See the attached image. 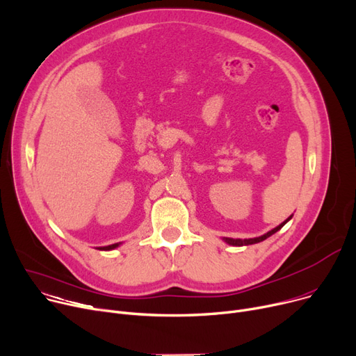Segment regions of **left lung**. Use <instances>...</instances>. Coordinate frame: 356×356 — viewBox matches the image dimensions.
I'll use <instances>...</instances> for the list:
<instances>
[{
    "mask_svg": "<svg viewBox=\"0 0 356 356\" xmlns=\"http://www.w3.org/2000/svg\"><path fill=\"white\" fill-rule=\"evenodd\" d=\"M291 218V216L284 221V222H282L280 225H277L276 228H273V229H271V232H268L267 234H264V236H261V237H257V238H245V240H240V238H228V237H225L224 238V241L225 243H228V244H232V245H248V244H256V243H260V241H263V240H266L267 237H270L271 234H275L276 232H279V229L289 221Z\"/></svg>",
    "mask_w": 356,
    "mask_h": 356,
    "instance_id": "left-lung-1",
    "label": "left lung"
}]
</instances>
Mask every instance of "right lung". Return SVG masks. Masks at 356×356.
<instances>
[{
  "label": "right lung",
  "mask_w": 356,
  "mask_h": 356,
  "mask_svg": "<svg viewBox=\"0 0 356 356\" xmlns=\"http://www.w3.org/2000/svg\"><path fill=\"white\" fill-rule=\"evenodd\" d=\"M119 244L116 243V244H112V245H106V247H100L99 250H112V248H116Z\"/></svg>",
  "instance_id": "1"
}]
</instances>
